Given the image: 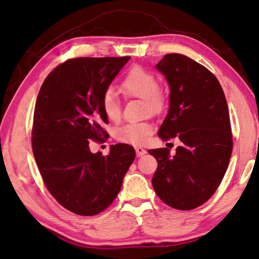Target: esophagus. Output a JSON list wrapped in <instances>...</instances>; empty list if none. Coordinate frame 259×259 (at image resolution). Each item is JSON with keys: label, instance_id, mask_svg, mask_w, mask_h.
Here are the masks:
<instances>
[{"label": "esophagus", "instance_id": "34e87169", "mask_svg": "<svg viewBox=\"0 0 259 259\" xmlns=\"http://www.w3.org/2000/svg\"><path fill=\"white\" fill-rule=\"evenodd\" d=\"M146 153H147L146 150H144V148H142V147H136V154H137L138 157L145 155Z\"/></svg>", "mask_w": 259, "mask_h": 259}]
</instances>
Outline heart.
Listing matches in <instances>:
<instances>
[{
    "instance_id": "1",
    "label": "heart",
    "mask_w": 259,
    "mask_h": 259,
    "mask_svg": "<svg viewBox=\"0 0 259 259\" xmlns=\"http://www.w3.org/2000/svg\"><path fill=\"white\" fill-rule=\"evenodd\" d=\"M121 93L125 96L143 99L148 112L159 114L166 105L164 89L156 83V77L151 71L142 66L131 67L120 83ZM102 108L108 120L117 121L121 115V105L115 93L106 90L102 97ZM153 133V125L148 122L126 123L115 130V138L121 143L142 145Z\"/></svg>"
}]
</instances>
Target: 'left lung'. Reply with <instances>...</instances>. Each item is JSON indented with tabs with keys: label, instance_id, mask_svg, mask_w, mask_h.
<instances>
[{
	"label": "left lung",
	"instance_id": "obj_1",
	"mask_svg": "<svg viewBox=\"0 0 259 259\" xmlns=\"http://www.w3.org/2000/svg\"><path fill=\"white\" fill-rule=\"evenodd\" d=\"M155 67L170 88L169 111L157 135L182 144L174 156L169 148L148 151L157 161L152 185L165 204L191 210L211 198L229 166V108L216 76L193 59L168 54Z\"/></svg>",
	"mask_w": 259,
	"mask_h": 259
}]
</instances>
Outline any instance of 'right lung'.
Wrapping results in <instances>:
<instances>
[{
    "instance_id": "1",
    "label": "right lung",
    "mask_w": 259,
    "mask_h": 259,
    "mask_svg": "<svg viewBox=\"0 0 259 259\" xmlns=\"http://www.w3.org/2000/svg\"><path fill=\"white\" fill-rule=\"evenodd\" d=\"M130 57L74 58L43 82L34 111L32 147L52 196L69 211L94 216L111 205L136 156L126 144L109 154L91 153L89 139L103 140L108 123L103 94Z\"/></svg>"
}]
</instances>
